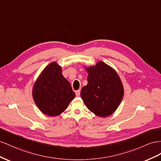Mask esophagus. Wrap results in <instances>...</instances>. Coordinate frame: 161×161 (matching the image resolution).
Segmentation results:
<instances>
[{"mask_svg":"<svg viewBox=\"0 0 161 161\" xmlns=\"http://www.w3.org/2000/svg\"><path fill=\"white\" fill-rule=\"evenodd\" d=\"M75 94H76V97H79L80 96V90H78L75 92Z\"/></svg>","mask_w":161,"mask_h":161,"instance_id":"34e87169","label":"esophagus"}]
</instances>
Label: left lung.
Segmentation results:
<instances>
[{
  "instance_id": "1",
  "label": "left lung",
  "mask_w": 161,
  "mask_h": 161,
  "mask_svg": "<svg viewBox=\"0 0 161 161\" xmlns=\"http://www.w3.org/2000/svg\"><path fill=\"white\" fill-rule=\"evenodd\" d=\"M88 84L81 90V97L88 109L100 117L112 115L120 105L124 88L117 72L102 61L86 68Z\"/></svg>"
}]
</instances>
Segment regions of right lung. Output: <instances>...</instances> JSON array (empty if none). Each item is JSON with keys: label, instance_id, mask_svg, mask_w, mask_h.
I'll return each mask as SVG.
<instances>
[{"label": "right lung", "instance_id": "right-lung-1", "mask_svg": "<svg viewBox=\"0 0 161 161\" xmlns=\"http://www.w3.org/2000/svg\"><path fill=\"white\" fill-rule=\"evenodd\" d=\"M71 84L62 74L56 62L41 72L32 88V97L38 108L49 116H56L67 108L75 98Z\"/></svg>", "mask_w": 161, "mask_h": 161}]
</instances>
